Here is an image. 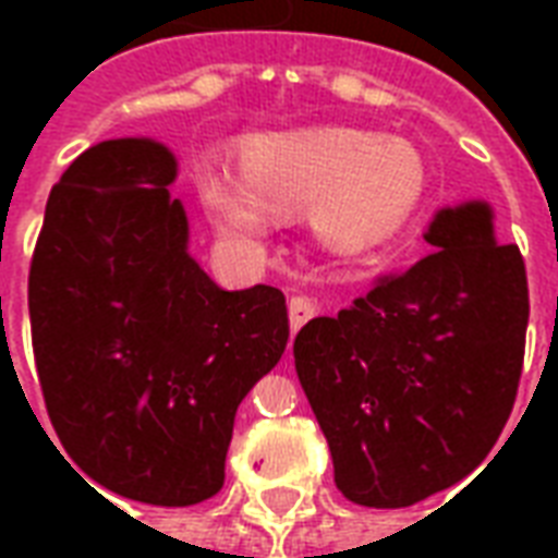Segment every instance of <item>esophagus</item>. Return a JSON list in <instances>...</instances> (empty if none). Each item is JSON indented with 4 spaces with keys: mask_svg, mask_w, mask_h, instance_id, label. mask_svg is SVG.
I'll return each instance as SVG.
<instances>
[{
    "mask_svg": "<svg viewBox=\"0 0 558 558\" xmlns=\"http://www.w3.org/2000/svg\"><path fill=\"white\" fill-rule=\"evenodd\" d=\"M315 313H318V304H315L313 298L295 295L289 301V324H292V330H301L310 318H315Z\"/></svg>",
    "mask_w": 558,
    "mask_h": 558,
    "instance_id": "34e87169",
    "label": "esophagus"
}]
</instances>
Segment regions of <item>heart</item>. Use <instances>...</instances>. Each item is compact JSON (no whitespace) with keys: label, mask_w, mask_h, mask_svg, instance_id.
<instances>
[{"label":"heart","mask_w":558,"mask_h":558,"mask_svg":"<svg viewBox=\"0 0 558 558\" xmlns=\"http://www.w3.org/2000/svg\"><path fill=\"white\" fill-rule=\"evenodd\" d=\"M425 182L414 144L350 126L257 135L243 147V173L217 161L196 165L202 205L240 245H260L278 219L304 210L315 243L356 252L416 208Z\"/></svg>","instance_id":"b5f03b06"}]
</instances>
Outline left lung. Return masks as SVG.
I'll return each instance as SVG.
<instances>
[{
  "mask_svg": "<svg viewBox=\"0 0 558 558\" xmlns=\"http://www.w3.org/2000/svg\"><path fill=\"white\" fill-rule=\"evenodd\" d=\"M432 252L295 336V371L341 495L397 510L475 472L510 420L530 298L489 202L446 205Z\"/></svg>",
  "mask_w": 558,
  "mask_h": 558,
  "instance_id": "1",
  "label": "left lung"
}]
</instances>
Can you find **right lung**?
I'll list each match as a JSON object with an SVG mask.
<instances>
[{
	"instance_id": "add662e5",
	"label": "right lung",
	"mask_w": 558,
	"mask_h": 558,
	"mask_svg": "<svg viewBox=\"0 0 558 558\" xmlns=\"http://www.w3.org/2000/svg\"><path fill=\"white\" fill-rule=\"evenodd\" d=\"M177 177L156 138L81 153L48 196L28 278L39 385L65 454L109 493L156 507L222 489L236 405L289 339L280 289L228 292L193 260Z\"/></svg>"
}]
</instances>
